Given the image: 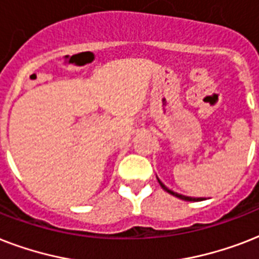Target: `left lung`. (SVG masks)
Wrapping results in <instances>:
<instances>
[{
  "mask_svg": "<svg viewBox=\"0 0 259 259\" xmlns=\"http://www.w3.org/2000/svg\"><path fill=\"white\" fill-rule=\"evenodd\" d=\"M157 180H158V183H160V185H161V188L164 189V191H166V192L170 193V195H173V196L179 197V199H181V200H187V201H201V200H204V199H203V197H191V196H184V195H181V193L173 192V191H170L169 188H166L165 185L162 184L161 180H160V179H158V177H157Z\"/></svg>",
  "mask_w": 259,
  "mask_h": 259,
  "instance_id": "1",
  "label": "left lung"
}]
</instances>
